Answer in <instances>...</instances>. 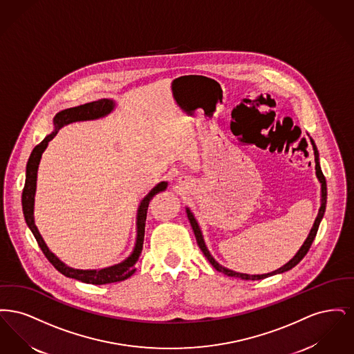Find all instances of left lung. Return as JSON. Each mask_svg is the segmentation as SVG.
I'll return each instance as SVG.
<instances>
[{
  "mask_svg": "<svg viewBox=\"0 0 354 354\" xmlns=\"http://www.w3.org/2000/svg\"><path fill=\"white\" fill-rule=\"evenodd\" d=\"M310 143H312V146H313V151H315L316 175H317V179L320 180L321 183L320 209H319L317 218H316L315 223H313V227H312V230H310L309 235L306 237V240L304 241L301 248H300V250L297 251V253L293 256V259H290V260L286 263V266H283L281 268L273 270V272H270V273H266V274H247V273H240V272H235V270L224 268L223 266H220L219 263L212 257V254L209 253V251L207 250L205 243H204V239H203L202 231H201V228H199L198 221H196V219L194 218L192 212H191L188 208H185V212H187V216H188V220H189V223H191V227H192V230H194V234H195V237H196L198 245H199V248L202 250V252L204 253V256L208 259V261L212 264V267H214L215 270H219V272L224 273V274H227V276H230V277H239V279H241V280H261V279L270 277V276H273V274L283 273V272H286V270H292L295 266H297V264L303 260L304 256L308 253L309 248H310V245H312V243H313V240H315V237H316L317 230H319V225H320L321 220H322V216H324V212H325V207H326V180H325V176H324V174H322V171H321L320 162H319V151H317V147H316V145H315V142H313V139H312V138H310Z\"/></svg>",
  "mask_w": 354,
  "mask_h": 354,
  "instance_id": "obj_1",
  "label": "left lung"
}]
</instances>
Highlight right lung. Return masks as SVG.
Masks as SVG:
<instances>
[{"label": "right lung", "instance_id": "obj_1", "mask_svg": "<svg viewBox=\"0 0 354 354\" xmlns=\"http://www.w3.org/2000/svg\"><path fill=\"white\" fill-rule=\"evenodd\" d=\"M115 107V103L111 100H98L90 103H84L77 107H71L59 111L54 119V131L50 135H48L39 145L34 147L33 151L30 153V158L26 165V180H25V187L22 191V211L24 216L26 220L28 227L33 232L34 237L42 250L46 259L53 264V267L62 274L70 279L80 280L82 283L87 284H95V286H103V284H111V283H118L129 279L136 268L135 264L139 260V256L142 253L143 248V240H145V225H146V216H147V208L149 203L152 198L159 194L160 191H165L167 188V182H160L152 188L151 191L142 199V202L138 207V214H136V241H135L134 250L133 253L123 260L122 263L102 268V270H74L70 268L66 264H64L54 253L51 252L45 244L44 239L41 234L38 232V228L34 223V196H35V187H37V171H38V165L42 156V152L48 147L49 142L57 135L58 130L66 126L68 123L73 122H81V120H91V119H98L110 114Z\"/></svg>", "mask_w": 354, "mask_h": 354}]
</instances>
